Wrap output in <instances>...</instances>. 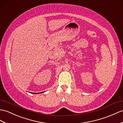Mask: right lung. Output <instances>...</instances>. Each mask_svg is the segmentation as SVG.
<instances>
[{
    "label": "right lung",
    "mask_w": 123,
    "mask_h": 123,
    "mask_svg": "<svg viewBox=\"0 0 123 123\" xmlns=\"http://www.w3.org/2000/svg\"><path fill=\"white\" fill-rule=\"evenodd\" d=\"M35 94H36V93H35Z\"/></svg>",
    "instance_id": "right-lung-1"
}]
</instances>
